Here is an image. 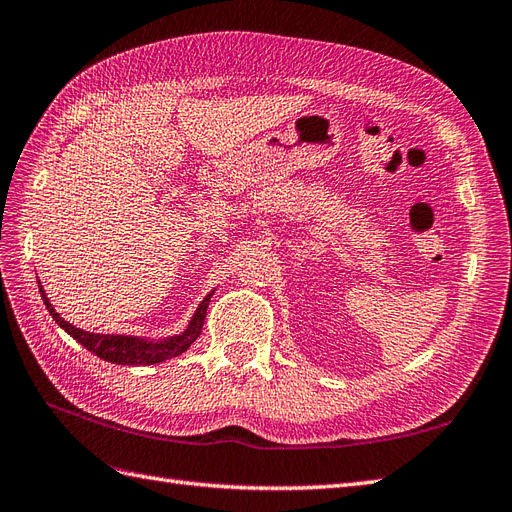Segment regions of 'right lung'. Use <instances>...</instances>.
Wrapping results in <instances>:
<instances>
[{
    "label": "right lung",
    "instance_id": "1",
    "mask_svg": "<svg viewBox=\"0 0 512 512\" xmlns=\"http://www.w3.org/2000/svg\"><path fill=\"white\" fill-rule=\"evenodd\" d=\"M38 287H40L42 302H45L47 311L57 321V326L64 328L72 339H75L77 343H81L87 349V352H92L98 358L107 360L111 364H130V367H135V364L165 362L169 358L184 354L186 349L191 347L201 334L203 321H206L208 302L214 294V291H210V294L201 300V304L197 306V311L191 319V324H188V328L182 334H175V337L160 339V341H148V339H141V337H124V334H94V332H85L77 326H72V324H68V321H64V317L60 313L53 309V304L49 302L40 281H38Z\"/></svg>",
    "mask_w": 512,
    "mask_h": 512
}]
</instances>
